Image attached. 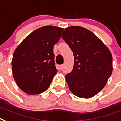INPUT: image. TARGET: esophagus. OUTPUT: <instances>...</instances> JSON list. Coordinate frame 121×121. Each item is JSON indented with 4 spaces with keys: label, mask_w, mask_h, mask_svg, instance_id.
<instances>
[{
    "label": "esophagus",
    "mask_w": 121,
    "mask_h": 121,
    "mask_svg": "<svg viewBox=\"0 0 121 121\" xmlns=\"http://www.w3.org/2000/svg\"><path fill=\"white\" fill-rule=\"evenodd\" d=\"M63 65L62 64V65H60L59 66H58V69H59V70H61L63 69Z\"/></svg>",
    "instance_id": "1"
}]
</instances>
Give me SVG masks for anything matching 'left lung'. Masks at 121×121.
<instances>
[{
  "mask_svg": "<svg viewBox=\"0 0 121 121\" xmlns=\"http://www.w3.org/2000/svg\"><path fill=\"white\" fill-rule=\"evenodd\" d=\"M61 36L74 56L73 70L65 76L70 90L79 97H94L112 73L111 52L95 34L82 27H67Z\"/></svg>",
  "mask_w": 121,
  "mask_h": 121,
  "instance_id": "obj_1",
  "label": "left lung"
}]
</instances>
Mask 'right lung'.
Wrapping results in <instances>:
<instances>
[{
  "mask_svg": "<svg viewBox=\"0 0 121 121\" xmlns=\"http://www.w3.org/2000/svg\"><path fill=\"white\" fill-rule=\"evenodd\" d=\"M63 28L52 26L33 31L13 53L12 72L21 90L29 95L39 94L49 88L57 69L54 45L60 40Z\"/></svg>",
  "mask_w": 121,
  "mask_h": 121,
  "instance_id": "obj_1",
  "label": "right lung"
}]
</instances>
